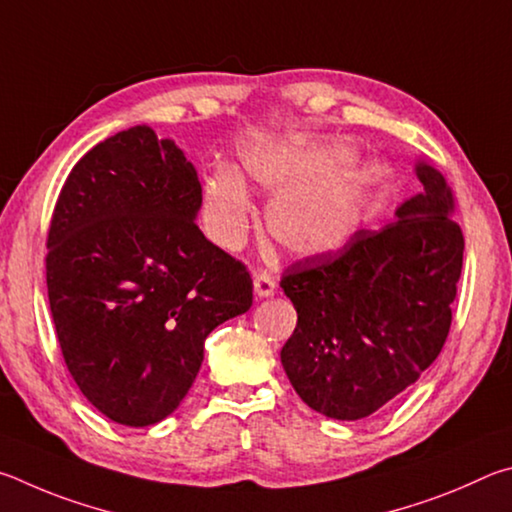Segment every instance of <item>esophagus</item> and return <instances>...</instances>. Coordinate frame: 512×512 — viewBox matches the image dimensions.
<instances>
[{
    "label": "esophagus",
    "mask_w": 512,
    "mask_h": 512,
    "mask_svg": "<svg viewBox=\"0 0 512 512\" xmlns=\"http://www.w3.org/2000/svg\"><path fill=\"white\" fill-rule=\"evenodd\" d=\"M254 292L256 297L267 299L276 292V281L270 272H256L254 274Z\"/></svg>",
    "instance_id": "obj_1"
}]
</instances>
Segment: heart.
<instances>
[{
	"label": "heart",
	"instance_id": "b5f03b06",
	"mask_svg": "<svg viewBox=\"0 0 512 512\" xmlns=\"http://www.w3.org/2000/svg\"><path fill=\"white\" fill-rule=\"evenodd\" d=\"M242 170L267 193V227L297 256H321L344 247L360 224L369 179L353 166L346 143H290L249 132L238 146ZM251 202L242 177L218 168L204 179V218L215 240L238 245L249 229Z\"/></svg>",
	"mask_w": 512,
	"mask_h": 512
}]
</instances>
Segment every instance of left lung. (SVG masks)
I'll return each mask as SVG.
<instances>
[{"label": "left lung", "instance_id": "obj_1", "mask_svg": "<svg viewBox=\"0 0 512 512\" xmlns=\"http://www.w3.org/2000/svg\"><path fill=\"white\" fill-rule=\"evenodd\" d=\"M416 175L423 191L398 206L396 222L357 231L281 279L297 308L281 364L299 398L328 418L375 414L429 369L450 333L463 233L445 177L427 161Z\"/></svg>", "mask_w": 512, "mask_h": 512}]
</instances>
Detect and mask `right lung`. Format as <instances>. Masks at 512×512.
I'll use <instances>...</instances> for the list:
<instances>
[{"label": "right lung", "instance_id": "right-lung-1", "mask_svg": "<svg viewBox=\"0 0 512 512\" xmlns=\"http://www.w3.org/2000/svg\"><path fill=\"white\" fill-rule=\"evenodd\" d=\"M197 170L148 125L116 132L71 168L47 238L62 357L114 423L173 414L215 326L251 308L245 265L204 238Z\"/></svg>", "mask_w": 512, "mask_h": 512}]
</instances>
